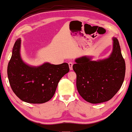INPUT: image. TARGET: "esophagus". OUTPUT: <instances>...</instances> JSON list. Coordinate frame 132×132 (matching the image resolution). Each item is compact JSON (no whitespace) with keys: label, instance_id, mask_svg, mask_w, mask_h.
<instances>
[{"label":"esophagus","instance_id":"esophagus-1","mask_svg":"<svg viewBox=\"0 0 132 132\" xmlns=\"http://www.w3.org/2000/svg\"><path fill=\"white\" fill-rule=\"evenodd\" d=\"M72 66H73V63L72 62H69V69L70 70H72L73 69V68H72Z\"/></svg>","mask_w":132,"mask_h":132}]
</instances>
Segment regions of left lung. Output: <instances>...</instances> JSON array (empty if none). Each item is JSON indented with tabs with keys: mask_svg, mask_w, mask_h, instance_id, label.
<instances>
[{
	"mask_svg": "<svg viewBox=\"0 0 132 132\" xmlns=\"http://www.w3.org/2000/svg\"><path fill=\"white\" fill-rule=\"evenodd\" d=\"M112 51L108 58L92 60V57L75 59L77 88L80 96L91 103L108 101L123 83L126 64L117 38H112Z\"/></svg>",
	"mask_w": 132,
	"mask_h": 132,
	"instance_id": "1",
	"label": "left lung"
}]
</instances>
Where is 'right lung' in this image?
<instances>
[{
    "label": "right lung",
    "mask_w": 132,
    "mask_h": 132,
    "mask_svg": "<svg viewBox=\"0 0 132 132\" xmlns=\"http://www.w3.org/2000/svg\"><path fill=\"white\" fill-rule=\"evenodd\" d=\"M21 38L15 42L8 66L11 88L25 102H47L54 95L60 79L69 71L68 64H53L46 62L38 66L29 65L21 58Z\"/></svg>",
    "instance_id": "add662e5"
}]
</instances>
